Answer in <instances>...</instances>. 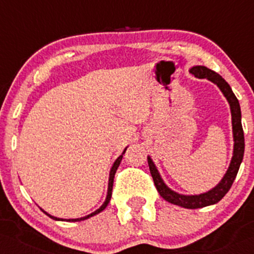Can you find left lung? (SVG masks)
Masks as SVG:
<instances>
[{"label":"left lung","instance_id":"left-lung-1","mask_svg":"<svg viewBox=\"0 0 254 254\" xmlns=\"http://www.w3.org/2000/svg\"><path fill=\"white\" fill-rule=\"evenodd\" d=\"M190 73L193 74L196 78L199 79H208L220 89L223 95L225 96L228 100L229 105L231 109V119H233V135H234V153L233 158H231L230 165H229L228 172L225 173L224 178L221 179L220 183L212 189L210 191L204 192L201 194H192V196H186V194H180L178 192L170 190L167 185L164 184L163 179L159 175L158 170H157L156 165L152 162L151 157H147L148 159V167L149 172H151L152 178H153V183L156 185L157 191L159 194L168 201L169 203L180 205V207L189 208V209H197V208L207 207V205L215 204L228 193L230 190L231 185H233L235 178H236L237 172L240 169L242 159H244V152H245V136L244 129H242L241 124V108H240L239 100L236 98L235 93L231 90L230 85L225 81L218 73L210 70L207 66L203 65H196L192 66L190 69Z\"/></svg>","mask_w":254,"mask_h":254}]
</instances>
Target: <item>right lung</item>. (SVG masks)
<instances>
[{
  "label": "right lung",
  "mask_w": 254,
  "mask_h": 254,
  "mask_svg": "<svg viewBox=\"0 0 254 254\" xmlns=\"http://www.w3.org/2000/svg\"><path fill=\"white\" fill-rule=\"evenodd\" d=\"M125 151H127V148L124 149V152H123L122 153V156H119L118 158L116 159V162H114V164H113V167H112V169H111V172H109V181H108V192H107V197H106V201H105V203H103L102 205H101L100 208H98L97 210H95V212L93 213H91V214H89V215H86V217H82V218H78V219H68V221H80V220H85V219H87V218H90V217H93V215H96V214H98V213H101L102 212L103 209H105V208L107 207V205H108V203H109V201H111V197H112V190H113V181H114V175H116V172H117V169H118V167H119V164H120V162H122V158H123V154L125 153ZM42 212L45 213V214L46 215H49L50 218H52V219H55V220H62L63 221V219H61V218H56V217H52V215H50L49 213H46L45 212V210H42Z\"/></svg>",
  "instance_id": "add662e5"
}]
</instances>
